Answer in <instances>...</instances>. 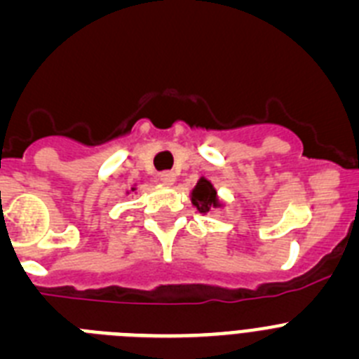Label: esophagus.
Instances as JSON below:
<instances>
[{"mask_svg":"<svg viewBox=\"0 0 359 359\" xmlns=\"http://www.w3.org/2000/svg\"><path fill=\"white\" fill-rule=\"evenodd\" d=\"M160 182L165 185H172L176 182V174L172 170H163V172H160Z\"/></svg>","mask_w":359,"mask_h":359,"instance_id":"obj_1","label":"esophagus"}]
</instances>
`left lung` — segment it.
<instances>
[{
	"label": "left lung",
	"instance_id": "left-lung-1",
	"mask_svg": "<svg viewBox=\"0 0 359 359\" xmlns=\"http://www.w3.org/2000/svg\"><path fill=\"white\" fill-rule=\"evenodd\" d=\"M192 205L199 212H203V214L210 210V207H219L217 192L212 187V183L208 180H205V177H201L198 185H196V189L192 190Z\"/></svg>",
	"mask_w": 359,
	"mask_h": 359
}]
</instances>
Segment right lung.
I'll return each mask as SVG.
<instances>
[{"label": "right lung", "mask_w": 359, "mask_h": 359, "mask_svg": "<svg viewBox=\"0 0 359 359\" xmlns=\"http://www.w3.org/2000/svg\"><path fill=\"white\" fill-rule=\"evenodd\" d=\"M133 190H135V189H133Z\"/></svg>", "instance_id": "1"}]
</instances>
